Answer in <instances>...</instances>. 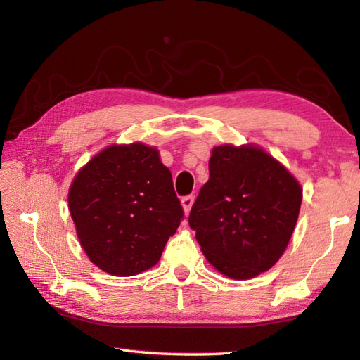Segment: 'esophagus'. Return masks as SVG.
I'll use <instances>...</instances> for the list:
<instances>
[{"mask_svg":"<svg viewBox=\"0 0 360 360\" xmlns=\"http://www.w3.org/2000/svg\"><path fill=\"white\" fill-rule=\"evenodd\" d=\"M193 201H195V196H193V195H187V196H184V198H182V200H181L182 207H184V212L187 213V215H188L190 209H192Z\"/></svg>","mask_w":360,"mask_h":360,"instance_id":"obj_1","label":"esophagus"}]
</instances>
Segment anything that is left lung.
I'll return each mask as SVG.
<instances>
[{
	"label": "left lung",
	"instance_id": "8db88e82",
	"mask_svg": "<svg viewBox=\"0 0 360 360\" xmlns=\"http://www.w3.org/2000/svg\"><path fill=\"white\" fill-rule=\"evenodd\" d=\"M209 173L188 217L202 254L229 278L269 271L294 232L302 204L298 181L254 145L215 147Z\"/></svg>",
	"mask_w": 360,
	"mask_h": 360
}]
</instances>
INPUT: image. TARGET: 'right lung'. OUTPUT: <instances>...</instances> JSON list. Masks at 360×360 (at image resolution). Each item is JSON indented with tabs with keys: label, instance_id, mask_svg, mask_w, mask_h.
<instances>
[{
	"label": "right lung",
	"instance_id": "obj_1",
	"mask_svg": "<svg viewBox=\"0 0 360 360\" xmlns=\"http://www.w3.org/2000/svg\"><path fill=\"white\" fill-rule=\"evenodd\" d=\"M68 202L83 250L116 277L155 266L184 218L170 170L141 142L96 155L74 178Z\"/></svg>",
	"mask_w": 360,
	"mask_h": 360
}]
</instances>
